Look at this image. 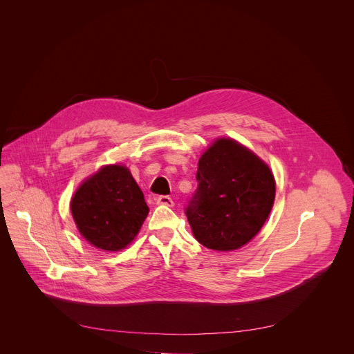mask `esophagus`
Returning <instances> with one entry per match:
<instances>
[{
  "label": "esophagus",
  "mask_w": 354,
  "mask_h": 354,
  "mask_svg": "<svg viewBox=\"0 0 354 354\" xmlns=\"http://www.w3.org/2000/svg\"><path fill=\"white\" fill-rule=\"evenodd\" d=\"M156 203H158V204H160V205H167V207H171V205L174 204V203H173V199H171L170 196H166V195H160V196H158Z\"/></svg>",
  "instance_id": "1"
}]
</instances>
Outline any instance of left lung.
<instances>
[{"instance_id": "left-lung-1", "label": "left lung", "mask_w": 354, "mask_h": 354, "mask_svg": "<svg viewBox=\"0 0 354 354\" xmlns=\"http://www.w3.org/2000/svg\"><path fill=\"white\" fill-rule=\"evenodd\" d=\"M196 180L185 208L196 240L215 251H234L251 241L274 204L268 166L237 142L219 139L199 159Z\"/></svg>"}]
</instances>
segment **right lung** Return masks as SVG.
Wrapping results in <instances>:
<instances>
[{"label":"right lung","mask_w":354,"mask_h":354,"mask_svg":"<svg viewBox=\"0 0 354 354\" xmlns=\"http://www.w3.org/2000/svg\"><path fill=\"white\" fill-rule=\"evenodd\" d=\"M71 211L80 234L104 251L125 248L139 233L149 207L125 166H104L76 191Z\"/></svg>","instance_id":"obj_1"}]
</instances>
